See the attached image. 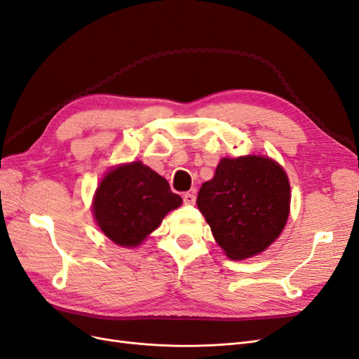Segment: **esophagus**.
Instances as JSON below:
<instances>
[{
	"label": "esophagus",
	"mask_w": 359,
	"mask_h": 359,
	"mask_svg": "<svg viewBox=\"0 0 359 359\" xmlns=\"http://www.w3.org/2000/svg\"><path fill=\"white\" fill-rule=\"evenodd\" d=\"M182 199H184V203H187V205H193L194 202H196V196H194V193H191V191L184 193Z\"/></svg>",
	"instance_id": "esophagus-1"
}]
</instances>
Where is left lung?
<instances>
[{
	"label": "left lung",
	"instance_id": "obj_1",
	"mask_svg": "<svg viewBox=\"0 0 359 359\" xmlns=\"http://www.w3.org/2000/svg\"><path fill=\"white\" fill-rule=\"evenodd\" d=\"M196 203L224 253L241 260L264 252L283 231L290 186L274 160L223 158L214 178L202 184Z\"/></svg>",
	"mask_w": 359,
	"mask_h": 359
}]
</instances>
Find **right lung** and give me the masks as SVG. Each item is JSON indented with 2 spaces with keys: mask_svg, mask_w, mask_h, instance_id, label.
<instances>
[{
  "mask_svg": "<svg viewBox=\"0 0 359 359\" xmlns=\"http://www.w3.org/2000/svg\"><path fill=\"white\" fill-rule=\"evenodd\" d=\"M181 202L165 178L140 161H133L106 173L95 191L93 212L109 240L135 247Z\"/></svg>",
  "mask_w": 359,
  "mask_h": 359,
  "instance_id": "1",
  "label": "right lung"
}]
</instances>
